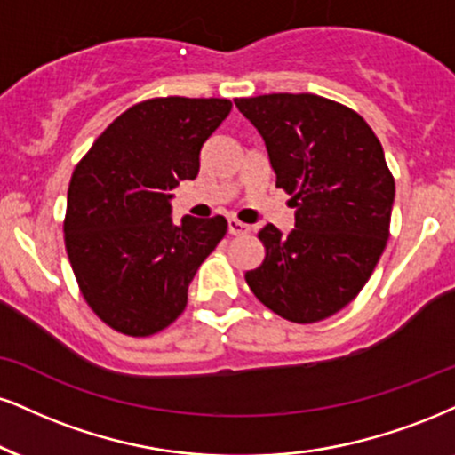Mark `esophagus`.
<instances>
[{
  "label": "esophagus",
  "instance_id": "obj_1",
  "mask_svg": "<svg viewBox=\"0 0 455 455\" xmlns=\"http://www.w3.org/2000/svg\"><path fill=\"white\" fill-rule=\"evenodd\" d=\"M228 233H231V235H245V233H250V227H248V224L235 220V218H228Z\"/></svg>",
  "mask_w": 455,
  "mask_h": 455
}]
</instances>
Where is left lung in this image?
Listing matches in <instances>:
<instances>
[{"instance_id":"left-lung-1","label":"left lung","mask_w":455,"mask_h":455,"mask_svg":"<svg viewBox=\"0 0 455 455\" xmlns=\"http://www.w3.org/2000/svg\"><path fill=\"white\" fill-rule=\"evenodd\" d=\"M265 141L275 184L294 195V228L267 224L265 260L245 282L265 307L311 324L352 303L390 235L394 178L363 116L311 92L235 100Z\"/></svg>"}]
</instances>
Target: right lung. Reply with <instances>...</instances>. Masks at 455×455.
<instances>
[{
	"label": "right lung",
	"instance_id": "add662e5",
	"mask_svg": "<svg viewBox=\"0 0 455 455\" xmlns=\"http://www.w3.org/2000/svg\"><path fill=\"white\" fill-rule=\"evenodd\" d=\"M231 108L213 97L138 103L74 169L63 227L71 269L91 309L124 335L172 324L196 269L227 233L222 216L175 224L172 190L196 178L201 148Z\"/></svg>",
	"mask_w": 455,
	"mask_h": 455
}]
</instances>
